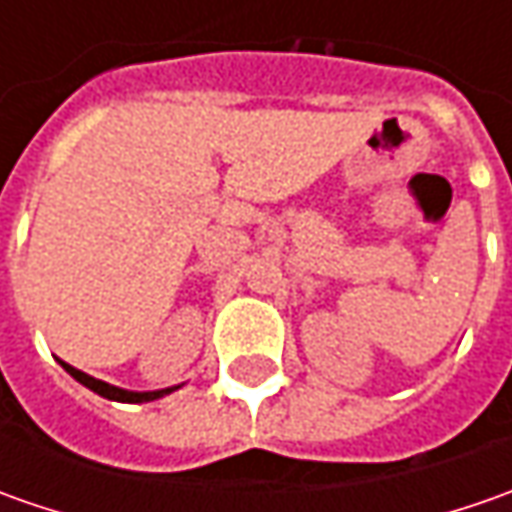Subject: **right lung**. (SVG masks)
Instances as JSON below:
<instances>
[{
  "label": "right lung",
  "mask_w": 512,
  "mask_h": 512,
  "mask_svg": "<svg viewBox=\"0 0 512 512\" xmlns=\"http://www.w3.org/2000/svg\"><path fill=\"white\" fill-rule=\"evenodd\" d=\"M65 370H68L70 376L76 379L79 384H85L88 390L93 393H99L102 399H110V402H128V404H142V402H156V399H162V396H168L173 390H179L182 384H176V387H165V390H125V387H116V384L102 382V379H93L88 373H82V370H76V367H70L68 362H59Z\"/></svg>",
  "instance_id": "right-lung-1"
}]
</instances>
